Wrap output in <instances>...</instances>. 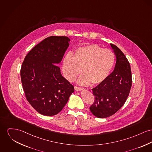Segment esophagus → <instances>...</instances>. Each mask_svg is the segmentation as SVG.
Segmentation results:
<instances>
[{
    "mask_svg": "<svg viewBox=\"0 0 152 152\" xmlns=\"http://www.w3.org/2000/svg\"><path fill=\"white\" fill-rule=\"evenodd\" d=\"M74 88H75V90L77 91H81L83 90V88H80V87H78V86H75Z\"/></svg>",
    "mask_w": 152,
    "mask_h": 152,
    "instance_id": "obj_1",
    "label": "esophagus"
}]
</instances>
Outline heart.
Masks as SVG:
<instances>
[{
	"mask_svg": "<svg viewBox=\"0 0 152 152\" xmlns=\"http://www.w3.org/2000/svg\"><path fill=\"white\" fill-rule=\"evenodd\" d=\"M115 61V54L109 49L97 44L77 48L74 54L68 53L62 64V71L66 79L73 81L81 72L83 74L78 83L82 85L101 84L111 72Z\"/></svg>",
	"mask_w": 152,
	"mask_h": 152,
	"instance_id": "heart-1",
	"label": "heart"
}]
</instances>
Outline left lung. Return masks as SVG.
Segmentation results:
<instances>
[{
  "mask_svg": "<svg viewBox=\"0 0 152 152\" xmlns=\"http://www.w3.org/2000/svg\"><path fill=\"white\" fill-rule=\"evenodd\" d=\"M110 45L116 58L114 70L105 81L92 89L95 100L90 110L99 118L111 116L121 108L132 87V71L129 61L117 46Z\"/></svg>",
  "mask_w": 152,
  "mask_h": 152,
  "instance_id": "8db88e82",
  "label": "left lung"
}]
</instances>
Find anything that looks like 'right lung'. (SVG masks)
Segmentation results:
<instances>
[{
	"label": "right lung",
	"instance_id": "obj_1",
	"mask_svg": "<svg viewBox=\"0 0 152 152\" xmlns=\"http://www.w3.org/2000/svg\"><path fill=\"white\" fill-rule=\"evenodd\" d=\"M70 41L65 36L48 37L31 50L22 63L20 78L26 99L41 115L58 114L74 91L57 66Z\"/></svg>",
	"mask_w": 152,
	"mask_h": 152
}]
</instances>
